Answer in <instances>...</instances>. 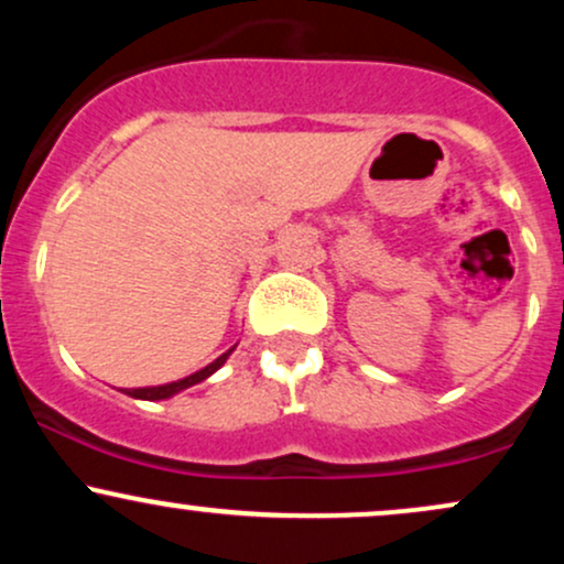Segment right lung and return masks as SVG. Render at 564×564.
Returning <instances> with one entry per match:
<instances>
[{
    "label": "right lung",
    "mask_w": 564,
    "mask_h": 564,
    "mask_svg": "<svg viewBox=\"0 0 564 564\" xmlns=\"http://www.w3.org/2000/svg\"><path fill=\"white\" fill-rule=\"evenodd\" d=\"M232 349H236V345H232V347L228 349V352H223V355H219L217 360H212L209 366H204V368H200V371L191 373V377H185V379L170 381V384H159V387H134V390H121V392L129 394V398H138V400H166V398H172V394H177V392L187 390V387L198 384V381L209 379L212 373L219 371V368L225 366V360L230 358V352H232Z\"/></svg>",
    "instance_id": "obj_1"
}]
</instances>
